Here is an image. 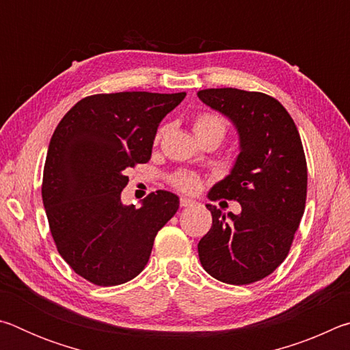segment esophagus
<instances>
[{
    "mask_svg": "<svg viewBox=\"0 0 350 350\" xmlns=\"http://www.w3.org/2000/svg\"><path fill=\"white\" fill-rule=\"evenodd\" d=\"M194 200L193 199H188V198H180V206H189L193 205Z\"/></svg>",
    "mask_w": 350,
    "mask_h": 350,
    "instance_id": "34e87169",
    "label": "esophagus"
}]
</instances>
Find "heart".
Listing matches in <instances>:
<instances>
[{"label": "heart", "instance_id": "b5f03b06", "mask_svg": "<svg viewBox=\"0 0 350 350\" xmlns=\"http://www.w3.org/2000/svg\"><path fill=\"white\" fill-rule=\"evenodd\" d=\"M194 134L198 139H215L219 144L224 140L228 131V123L224 117L217 114H200L194 120ZM163 134L161 129L157 134V139ZM173 185L185 193H196L200 187V179L191 173H179L173 177Z\"/></svg>", "mask_w": 350, "mask_h": 350}]
</instances>
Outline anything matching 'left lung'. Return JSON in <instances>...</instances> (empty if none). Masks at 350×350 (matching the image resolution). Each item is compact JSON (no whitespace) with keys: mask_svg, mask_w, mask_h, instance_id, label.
<instances>
[{"mask_svg":"<svg viewBox=\"0 0 350 350\" xmlns=\"http://www.w3.org/2000/svg\"><path fill=\"white\" fill-rule=\"evenodd\" d=\"M198 97L227 117L239 137L233 168L208 198L241 204L239 215L206 204L213 225L198 244L200 264L217 281L252 284L286 259L299 227L307 194L303 144L293 118L267 94L219 88Z\"/></svg>","mask_w":350,"mask_h":350,"instance_id":"1","label":"left lung"}]
</instances>
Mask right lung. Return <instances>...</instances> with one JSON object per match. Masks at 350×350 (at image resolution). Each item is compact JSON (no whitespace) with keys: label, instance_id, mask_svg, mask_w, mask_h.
<instances>
[{"label":"right lung","instance_id":"add662e5","mask_svg":"<svg viewBox=\"0 0 350 350\" xmlns=\"http://www.w3.org/2000/svg\"><path fill=\"white\" fill-rule=\"evenodd\" d=\"M185 92H116L81 98L52 135L43 173L44 210L57 250L97 286L137 276L179 198L159 189L140 208L122 202L126 170L151 159L159 123Z\"/></svg>","mask_w":350,"mask_h":350}]
</instances>
